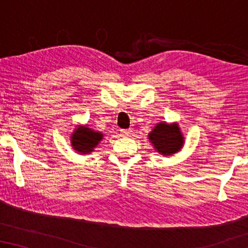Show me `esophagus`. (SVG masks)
Returning <instances> with one entry per match:
<instances>
[{
	"label": "esophagus",
	"instance_id": "esophagus-1",
	"mask_svg": "<svg viewBox=\"0 0 248 248\" xmlns=\"http://www.w3.org/2000/svg\"><path fill=\"white\" fill-rule=\"evenodd\" d=\"M132 133V131L128 128V130H121V134L123 135V137H128Z\"/></svg>",
	"mask_w": 248,
	"mask_h": 248
}]
</instances>
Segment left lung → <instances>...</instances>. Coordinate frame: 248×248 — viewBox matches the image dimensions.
Masks as SVG:
<instances>
[{"label": "left lung", "mask_w": 248, "mask_h": 248, "mask_svg": "<svg viewBox=\"0 0 248 248\" xmlns=\"http://www.w3.org/2000/svg\"><path fill=\"white\" fill-rule=\"evenodd\" d=\"M148 137L155 150L164 155L176 154L184 144V137L177 123H158Z\"/></svg>", "instance_id": "1"}]
</instances>
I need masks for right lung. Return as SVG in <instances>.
<instances>
[{"label": "right lung", "mask_w": 248, "mask_h": 248, "mask_svg": "<svg viewBox=\"0 0 248 248\" xmlns=\"http://www.w3.org/2000/svg\"><path fill=\"white\" fill-rule=\"evenodd\" d=\"M101 140H103V134L100 132H96L88 126H80V125L71 135V144L73 149L82 155L93 152Z\"/></svg>", "instance_id": "add662e5"}]
</instances>
